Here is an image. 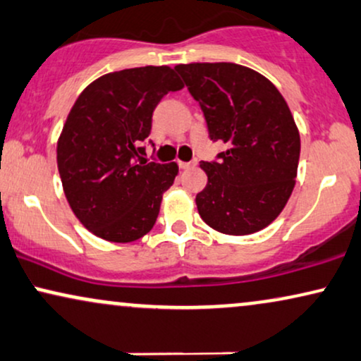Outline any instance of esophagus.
<instances>
[{"label": "esophagus", "mask_w": 361, "mask_h": 361, "mask_svg": "<svg viewBox=\"0 0 361 361\" xmlns=\"http://www.w3.org/2000/svg\"><path fill=\"white\" fill-rule=\"evenodd\" d=\"M197 166V161H192V162H182L179 161V167L180 169H190V167Z\"/></svg>", "instance_id": "34e87169"}]
</instances>
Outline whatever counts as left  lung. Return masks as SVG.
Masks as SVG:
<instances>
[{
  "label": "left lung",
  "mask_w": 361,
  "mask_h": 361,
  "mask_svg": "<svg viewBox=\"0 0 361 361\" xmlns=\"http://www.w3.org/2000/svg\"><path fill=\"white\" fill-rule=\"evenodd\" d=\"M226 152L200 162L207 185L195 197L214 231L249 235L272 224L292 195L300 134L287 101L260 73L235 63L177 64Z\"/></svg>",
  "instance_id": "8db88e82"
}]
</instances>
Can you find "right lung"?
<instances>
[{"label":"right lung","mask_w":361,"mask_h":361,"mask_svg":"<svg viewBox=\"0 0 361 361\" xmlns=\"http://www.w3.org/2000/svg\"><path fill=\"white\" fill-rule=\"evenodd\" d=\"M182 87L169 66L123 69L92 81L69 111L58 171L69 207L96 237L134 242L156 224L179 167L140 161V142L151 134L159 101Z\"/></svg>","instance_id":"add662e5"}]
</instances>
